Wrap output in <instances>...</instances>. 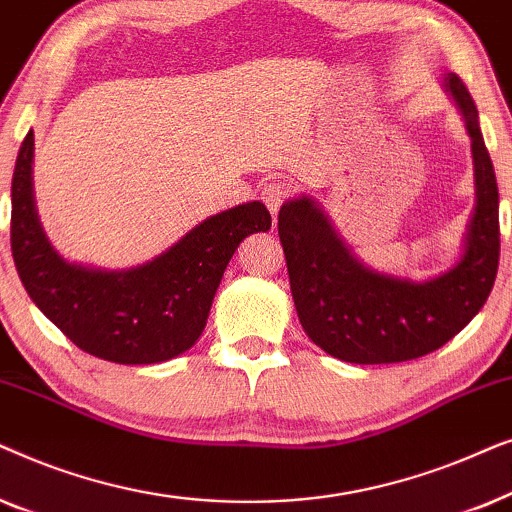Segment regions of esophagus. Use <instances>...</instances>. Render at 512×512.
Wrapping results in <instances>:
<instances>
[{
	"mask_svg": "<svg viewBox=\"0 0 512 512\" xmlns=\"http://www.w3.org/2000/svg\"><path fill=\"white\" fill-rule=\"evenodd\" d=\"M289 195H291V181L284 179V177L270 179L261 191V198L265 202V207H268L272 214L279 212V207H282V202L289 198Z\"/></svg>",
	"mask_w": 512,
	"mask_h": 512,
	"instance_id": "1",
	"label": "esophagus"
}]
</instances>
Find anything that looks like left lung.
<instances>
[{
  "label": "left lung",
  "instance_id": "1",
  "mask_svg": "<svg viewBox=\"0 0 512 512\" xmlns=\"http://www.w3.org/2000/svg\"><path fill=\"white\" fill-rule=\"evenodd\" d=\"M445 88L464 116L475 172L464 254L450 270L426 282L375 272L340 240L312 198L300 195L279 209V240L300 324L314 345L340 361L370 366L436 352L492 293L501 249L496 174L464 81L445 74Z\"/></svg>",
  "mask_w": 512,
  "mask_h": 512
}]
</instances>
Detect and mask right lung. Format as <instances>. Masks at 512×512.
Returning <instances> with one entry per match:
<instances>
[{"label":"right lung","instance_id":"obj_1","mask_svg":"<svg viewBox=\"0 0 512 512\" xmlns=\"http://www.w3.org/2000/svg\"><path fill=\"white\" fill-rule=\"evenodd\" d=\"M34 132L11 181V251L27 296L83 352L144 366L170 361L198 342L223 272L244 237L270 230L263 202L198 223L163 254L130 270L69 263L51 247L32 193Z\"/></svg>","mask_w":512,"mask_h":512}]
</instances>
